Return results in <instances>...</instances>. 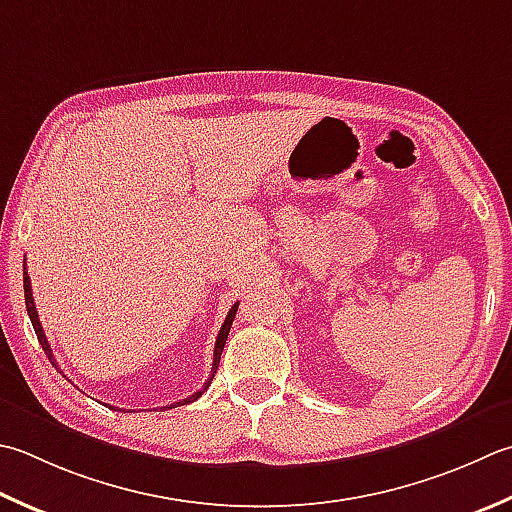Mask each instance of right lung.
<instances>
[{
  "mask_svg": "<svg viewBox=\"0 0 512 512\" xmlns=\"http://www.w3.org/2000/svg\"><path fill=\"white\" fill-rule=\"evenodd\" d=\"M24 266H26V262H24ZM24 297H26V310H28V317H30V322H33V328H35V335H37V339H39V344H42L44 353H46V355H48V359H50V364H53L55 368H59V366H57V362H55V357H53V350H50V346H48V339H46V335H44V328H42V324H39V315H37V308H35V302H33V290H30V277H28V273H26V268H24ZM237 306H239V302H237L233 308L228 310V315H226V319H224V326H222V330H219L217 342H215V353H213V370H210V377H208V382L204 384V388H202V390H197L195 395L186 397L184 402H175V404L164 406V408H177V406L190 404V402H195V399H199V397H202V395L206 393V388L210 386V382H213V377H215V373H217L219 357H222V350H224V344H226V339H228L230 326H233V319H235V313H237ZM59 373H62V370H59Z\"/></svg>",
  "mask_w": 512,
  "mask_h": 512,
  "instance_id": "obj_1",
  "label": "right lung"
}]
</instances>
